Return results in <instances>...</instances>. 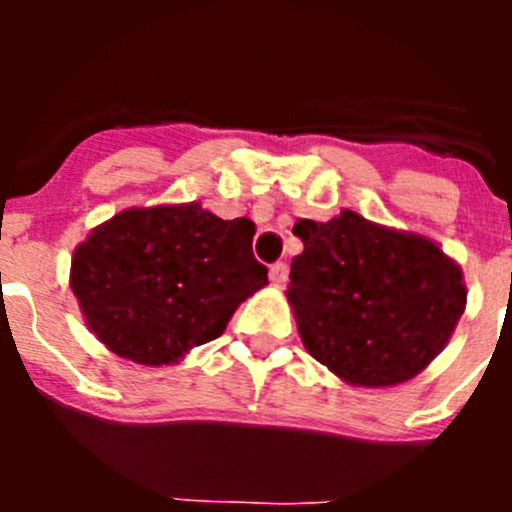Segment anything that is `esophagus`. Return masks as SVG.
Listing matches in <instances>:
<instances>
[{
    "label": "esophagus",
    "instance_id": "34e87169",
    "mask_svg": "<svg viewBox=\"0 0 512 512\" xmlns=\"http://www.w3.org/2000/svg\"><path fill=\"white\" fill-rule=\"evenodd\" d=\"M287 277H289V266L284 264V261H277V264H271V269H269V279L274 284H284L287 282Z\"/></svg>",
    "mask_w": 512,
    "mask_h": 512
}]
</instances>
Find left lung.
<instances>
[{
  "mask_svg": "<svg viewBox=\"0 0 512 512\" xmlns=\"http://www.w3.org/2000/svg\"><path fill=\"white\" fill-rule=\"evenodd\" d=\"M305 246L287 297L305 348L351 384L387 387L431 364L459 323V266L420 235L379 228L351 210L292 228Z\"/></svg>",
  "mask_w": 512,
  "mask_h": 512,
  "instance_id": "8db88e82",
  "label": "left lung"
}]
</instances>
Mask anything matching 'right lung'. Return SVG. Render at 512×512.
I'll list each match as a JSON object with an SVG mask.
<instances>
[{
	"label": "right lung",
	"mask_w": 512,
	"mask_h": 512,
	"mask_svg": "<svg viewBox=\"0 0 512 512\" xmlns=\"http://www.w3.org/2000/svg\"><path fill=\"white\" fill-rule=\"evenodd\" d=\"M253 223L192 205L125 210L71 261V289L104 346L135 364L179 361L223 336L235 307L266 284Z\"/></svg>",
	"instance_id": "right-lung-1"
}]
</instances>
